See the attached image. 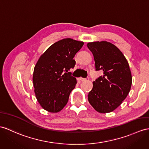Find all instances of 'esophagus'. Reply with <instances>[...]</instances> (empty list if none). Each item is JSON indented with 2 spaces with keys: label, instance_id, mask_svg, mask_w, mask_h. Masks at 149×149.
I'll use <instances>...</instances> for the list:
<instances>
[{
  "label": "esophagus",
  "instance_id": "1",
  "mask_svg": "<svg viewBox=\"0 0 149 149\" xmlns=\"http://www.w3.org/2000/svg\"><path fill=\"white\" fill-rule=\"evenodd\" d=\"M78 80L80 81H86V80H88V79H86V78H78Z\"/></svg>",
  "mask_w": 149,
  "mask_h": 149
}]
</instances>
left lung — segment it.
Wrapping results in <instances>:
<instances>
[{
  "label": "left lung",
  "instance_id": "1",
  "mask_svg": "<svg viewBox=\"0 0 149 149\" xmlns=\"http://www.w3.org/2000/svg\"><path fill=\"white\" fill-rule=\"evenodd\" d=\"M87 47L93 55L95 70L104 72L93 82L88 102L100 113L112 112L120 106L131 89L128 63L120 50L110 42H90Z\"/></svg>",
  "mask_w": 149,
  "mask_h": 149
}]
</instances>
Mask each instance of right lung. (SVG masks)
Masks as SVG:
<instances>
[{
  "instance_id": "1",
  "label": "right lung",
  "mask_w": 149,
  "mask_h": 149,
  "mask_svg": "<svg viewBox=\"0 0 149 149\" xmlns=\"http://www.w3.org/2000/svg\"><path fill=\"white\" fill-rule=\"evenodd\" d=\"M83 44V42L64 38L50 46L39 58L33 82L36 98L45 110L59 112L68 103L77 83L68 71L74 67L73 57Z\"/></svg>"
}]
</instances>
